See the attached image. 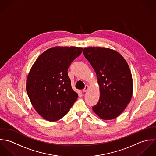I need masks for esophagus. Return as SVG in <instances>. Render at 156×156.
<instances>
[{
    "instance_id": "obj_1",
    "label": "esophagus",
    "mask_w": 156,
    "mask_h": 156,
    "mask_svg": "<svg viewBox=\"0 0 156 156\" xmlns=\"http://www.w3.org/2000/svg\"><path fill=\"white\" fill-rule=\"evenodd\" d=\"M89 89V86L88 85H86L85 86V88L83 89V92H87L88 90Z\"/></svg>"
}]
</instances>
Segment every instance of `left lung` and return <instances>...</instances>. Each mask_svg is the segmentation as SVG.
Wrapping results in <instances>:
<instances>
[{
    "label": "left lung",
    "mask_w": 156,
    "mask_h": 156,
    "mask_svg": "<svg viewBox=\"0 0 156 156\" xmlns=\"http://www.w3.org/2000/svg\"><path fill=\"white\" fill-rule=\"evenodd\" d=\"M95 70L100 89L98 103L92 110L101 119L118 116L131 100L133 80L129 66L117 51L108 48L88 47L83 51Z\"/></svg>",
    "instance_id": "1"
}]
</instances>
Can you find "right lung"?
<instances>
[{
    "label": "right lung",
    "mask_w": 156,
    "mask_h": 156,
    "mask_svg": "<svg viewBox=\"0 0 156 156\" xmlns=\"http://www.w3.org/2000/svg\"><path fill=\"white\" fill-rule=\"evenodd\" d=\"M83 48L56 47L43 52L30 69L26 90L30 102L43 118L56 121L64 116L76 101L68 68Z\"/></svg>",
    "instance_id": "right-lung-1"
}]
</instances>
